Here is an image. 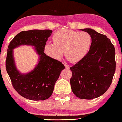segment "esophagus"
<instances>
[{"label": "esophagus", "instance_id": "obj_1", "mask_svg": "<svg viewBox=\"0 0 122 122\" xmlns=\"http://www.w3.org/2000/svg\"><path fill=\"white\" fill-rule=\"evenodd\" d=\"M65 67H66V69H69V67H70V66H69L68 65H67V64H65Z\"/></svg>", "mask_w": 122, "mask_h": 122}]
</instances>
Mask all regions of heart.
<instances>
[{"mask_svg": "<svg viewBox=\"0 0 122 122\" xmlns=\"http://www.w3.org/2000/svg\"><path fill=\"white\" fill-rule=\"evenodd\" d=\"M53 43L45 45L44 52L55 60H60L64 53L71 62L81 61L87 55L92 44V36L86 32L70 29L58 31L53 36Z\"/></svg>", "mask_w": 122, "mask_h": 122, "instance_id": "obj_1", "label": "heart"}]
</instances>
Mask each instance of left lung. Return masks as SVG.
Returning a JSON list of instances; mask_svg holds the SVG:
<instances>
[{"mask_svg": "<svg viewBox=\"0 0 122 122\" xmlns=\"http://www.w3.org/2000/svg\"><path fill=\"white\" fill-rule=\"evenodd\" d=\"M92 36L87 55L70 67L71 90L81 99H93L105 93L112 82L116 70L115 49L106 35L92 29H81Z\"/></svg>", "mask_w": 122, "mask_h": 122, "instance_id": "1", "label": "left lung"}]
</instances>
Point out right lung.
<instances>
[{"label": "right lung", "instance_id": "add662e5", "mask_svg": "<svg viewBox=\"0 0 122 122\" xmlns=\"http://www.w3.org/2000/svg\"><path fill=\"white\" fill-rule=\"evenodd\" d=\"M52 33L51 30L22 31L15 36L9 45L6 60V71L15 90L25 98L32 100H45L49 98L61 71L65 69L62 63L51 58L44 52L45 45ZM25 44L35 46L40 56V61L33 71L22 74L16 69L13 50Z\"/></svg>", "mask_w": 122, "mask_h": 122}]
</instances>
